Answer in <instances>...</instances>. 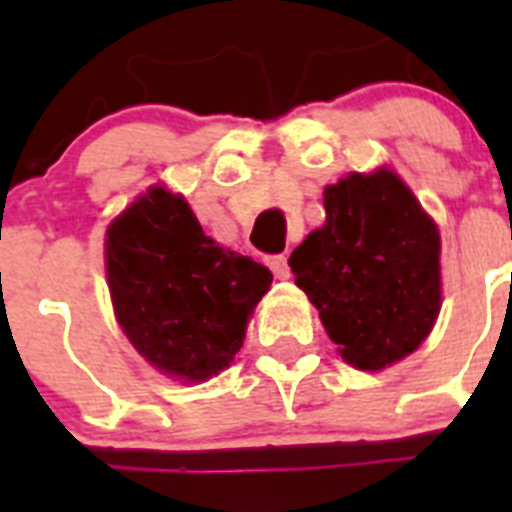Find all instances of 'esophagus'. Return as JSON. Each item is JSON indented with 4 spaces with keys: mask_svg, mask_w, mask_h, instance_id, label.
Instances as JSON below:
<instances>
[{
    "mask_svg": "<svg viewBox=\"0 0 512 512\" xmlns=\"http://www.w3.org/2000/svg\"><path fill=\"white\" fill-rule=\"evenodd\" d=\"M271 271H274V277L277 279H287L289 277V264H287V256L279 253V256H271L269 259Z\"/></svg>",
    "mask_w": 512,
    "mask_h": 512,
    "instance_id": "34e87169",
    "label": "esophagus"
}]
</instances>
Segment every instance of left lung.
I'll return each mask as SVG.
<instances>
[{"mask_svg": "<svg viewBox=\"0 0 512 512\" xmlns=\"http://www.w3.org/2000/svg\"><path fill=\"white\" fill-rule=\"evenodd\" d=\"M325 225L292 251L297 287L356 369L413 354L441 310V238L415 194L387 169L325 187Z\"/></svg>", "mask_w": 512, "mask_h": 512, "instance_id": "8db88e82", "label": "left lung"}]
</instances>
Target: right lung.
Listing matches in <instances>:
<instances>
[{
    "label": "right lung",
    "instance_id": "1",
    "mask_svg": "<svg viewBox=\"0 0 512 512\" xmlns=\"http://www.w3.org/2000/svg\"><path fill=\"white\" fill-rule=\"evenodd\" d=\"M107 282L117 323L158 372L202 382L241 351L271 271L225 251L184 197L161 187L107 228Z\"/></svg>",
    "mask_w": 512,
    "mask_h": 512
}]
</instances>
